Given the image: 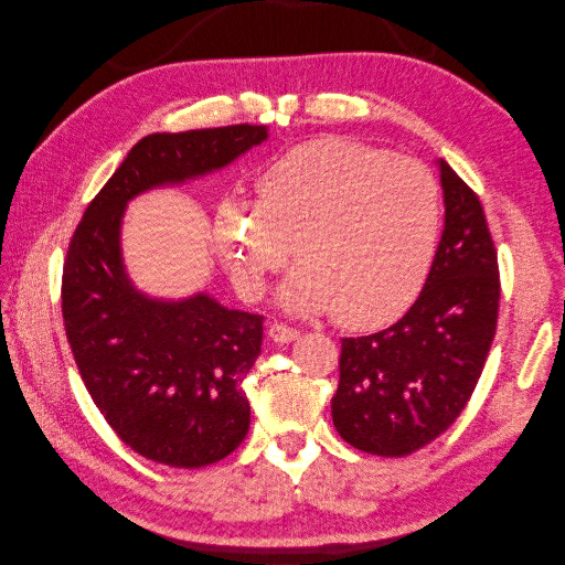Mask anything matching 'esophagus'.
I'll use <instances>...</instances> for the list:
<instances>
[{"label":"esophagus","mask_w":565,"mask_h":565,"mask_svg":"<svg viewBox=\"0 0 565 565\" xmlns=\"http://www.w3.org/2000/svg\"><path fill=\"white\" fill-rule=\"evenodd\" d=\"M268 338H271L278 344H287V342L299 338V331L287 327V324H278V321H274V324L268 327Z\"/></svg>","instance_id":"obj_1"}]
</instances>
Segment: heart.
<instances>
[{
  "label": "heart",
  "mask_w": 565,
  "mask_h": 565,
  "mask_svg": "<svg viewBox=\"0 0 565 565\" xmlns=\"http://www.w3.org/2000/svg\"><path fill=\"white\" fill-rule=\"evenodd\" d=\"M255 188L257 202L227 198L213 227L246 297H259L294 244L301 264L278 289L289 312H333L340 327L370 331L414 303L441 232L439 183L425 166L363 142L317 138L276 158Z\"/></svg>",
  "instance_id": "heart-1"
}]
</instances>
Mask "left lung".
<instances>
[{"label": "left lung", "instance_id": "left-lung-1", "mask_svg": "<svg viewBox=\"0 0 565 565\" xmlns=\"http://www.w3.org/2000/svg\"><path fill=\"white\" fill-rule=\"evenodd\" d=\"M437 166L444 232L416 303L380 333L342 338L333 425L347 444L382 458H405L446 433L497 333L501 287L486 213L444 158Z\"/></svg>", "mask_w": 565, "mask_h": 565}]
</instances>
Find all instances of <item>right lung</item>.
<instances>
[{
	"instance_id": "obj_1",
	"label": "right lung",
	"mask_w": 565,
	"mask_h": 565,
	"mask_svg": "<svg viewBox=\"0 0 565 565\" xmlns=\"http://www.w3.org/2000/svg\"><path fill=\"white\" fill-rule=\"evenodd\" d=\"M266 138V126L250 124L142 138L71 238L62 312L73 359L103 418L147 460L200 469L244 441L250 405L241 382L262 352L264 317L206 291L177 301L140 291L121 255L124 211L153 188L227 168Z\"/></svg>"
}]
</instances>
